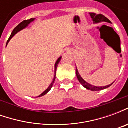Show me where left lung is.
Wrapping results in <instances>:
<instances>
[{
	"label": "left lung",
	"instance_id": "1",
	"mask_svg": "<svg viewBox=\"0 0 128 128\" xmlns=\"http://www.w3.org/2000/svg\"><path fill=\"white\" fill-rule=\"evenodd\" d=\"M90 17H91L92 20L94 23H99V22H106L111 23V22H110L106 16H104V15H102V14H94V13H90ZM76 75H77V78H78V80L80 82L81 84H82L84 88H86V89L90 90H92V91H98V90H104V89L107 88L108 87H110V86L113 84H111L110 85L106 86H92L91 84L87 83L86 81L84 80L83 79H82V78L80 76V75L79 72H78L77 67H76Z\"/></svg>",
	"mask_w": 128,
	"mask_h": 128
}]
</instances>
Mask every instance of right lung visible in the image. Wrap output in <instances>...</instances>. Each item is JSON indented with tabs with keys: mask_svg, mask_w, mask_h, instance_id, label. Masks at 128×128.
Returning <instances> with one entry per match:
<instances>
[{
	"mask_svg": "<svg viewBox=\"0 0 128 128\" xmlns=\"http://www.w3.org/2000/svg\"><path fill=\"white\" fill-rule=\"evenodd\" d=\"M35 20V18H31V19H29V20H24L22 21V22H20V23L18 24V26L16 27L15 29L13 30L12 33V34H11V36H10V38H9V40H7V44L9 43V42H10V40L13 37H14V36L15 35V34H16L18 32H19L20 31H21V30H22L23 29H24V28H26V26L29 25V24L31 23L32 22H33V21ZM62 59V57H60V58H59L58 59V60L56 61V64H55V77H54V78H53V82H52V83L50 84V85H49V86H48V88L45 91H44L43 92H42V94H40L39 96H38V97H40V96H44V94H46V93H47L50 90V89H51V88H52V86H53V83H54V82H55V80H56V70H57V67H58V65L59 62H60V60H61Z\"/></svg>",
	"mask_w": 128,
	"mask_h": 128,
	"instance_id": "add662e5",
	"label": "right lung"
}]
</instances>
